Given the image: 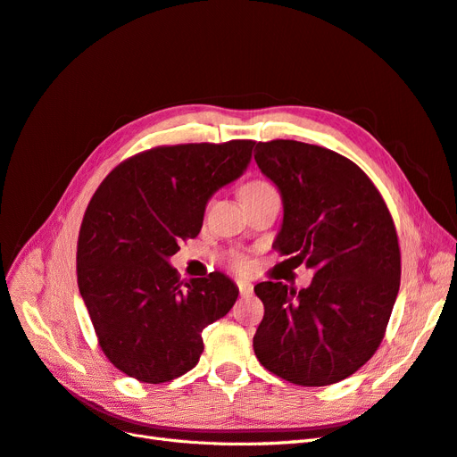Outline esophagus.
I'll list each match as a JSON object with an SVG mask.
<instances>
[{
	"mask_svg": "<svg viewBox=\"0 0 457 457\" xmlns=\"http://www.w3.org/2000/svg\"><path fill=\"white\" fill-rule=\"evenodd\" d=\"M238 292H240L242 297H250L253 294V284L245 282V280H240L238 282Z\"/></svg>",
	"mask_w": 457,
	"mask_h": 457,
	"instance_id": "34e87169",
	"label": "esophagus"
}]
</instances>
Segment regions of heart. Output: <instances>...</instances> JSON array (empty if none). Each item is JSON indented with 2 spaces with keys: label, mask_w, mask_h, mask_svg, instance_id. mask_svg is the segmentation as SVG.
<instances>
[{
  "label": "heart",
  "mask_w": 457,
  "mask_h": 457,
  "mask_svg": "<svg viewBox=\"0 0 457 457\" xmlns=\"http://www.w3.org/2000/svg\"><path fill=\"white\" fill-rule=\"evenodd\" d=\"M270 192H276L270 183L262 181V179H253V181H247L245 185H242L240 196H242V202H244V200H252V198H257V196L270 195ZM230 265H232L234 270L245 272L247 269H250V259H247L242 253H234L230 257Z\"/></svg>",
  "instance_id": "obj_1"
}]
</instances>
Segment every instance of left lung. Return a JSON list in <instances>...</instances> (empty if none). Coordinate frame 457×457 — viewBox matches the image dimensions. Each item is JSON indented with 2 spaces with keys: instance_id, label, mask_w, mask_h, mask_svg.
<instances>
[{
  "instance_id": "obj_1",
  "label": "left lung",
  "mask_w": 457,
  "mask_h": 457,
  "mask_svg": "<svg viewBox=\"0 0 457 457\" xmlns=\"http://www.w3.org/2000/svg\"><path fill=\"white\" fill-rule=\"evenodd\" d=\"M255 162L284 204L272 247L314 270L299 292L282 282L253 287L265 305L255 356L289 383H337L378 351L398 295L400 247L389 207L354 162L324 146L257 143Z\"/></svg>"
}]
</instances>
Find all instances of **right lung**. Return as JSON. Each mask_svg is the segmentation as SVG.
Segmentation results:
<instances>
[{
  "mask_svg": "<svg viewBox=\"0 0 457 457\" xmlns=\"http://www.w3.org/2000/svg\"><path fill=\"white\" fill-rule=\"evenodd\" d=\"M255 141L156 146L121 162L95 190L78 238V287L106 358L165 383L195 368L202 331L238 287L223 272L181 280L170 265L196 238L205 204L245 171Z\"/></svg>",
  "mask_w": 457,
  "mask_h": 457,
  "instance_id": "obj_1",
  "label": "right lung"
}]
</instances>
